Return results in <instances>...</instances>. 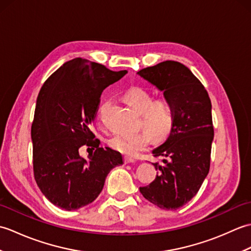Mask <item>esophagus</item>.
Listing matches in <instances>:
<instances>
[{"mask_svg": "<svg viewBox=\"0 0 251 251\" xmlns=\"http://www.w3.org/2000/svg\"><path fill=\"white\" fill-rule=\"evenodd\" d=\"M124 162H125V164H129V163H135L136 161L134 158H131V157H124Z\"/></svg>", "mask_w": 251, "mask_h": 251, "instance_id": "34e87169", "label": "esophagus"}]
</instances>
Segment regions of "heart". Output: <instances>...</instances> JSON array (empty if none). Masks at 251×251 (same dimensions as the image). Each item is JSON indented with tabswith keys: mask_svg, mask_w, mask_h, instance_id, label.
Masks as SVG:
<instances>
[{
	"mask_svg": "<svg viewBox=\"0 0 251 251\" xmlns=\"http://www.w3.org/2000/svg\"><path fill=\"white\" fill-rule=\"evenodd\" d=\"M123 98L140 114V126L150 132L153 138L162 140L169 136L176 121L175 106L172 101L165 97L153 99L150 90L141 86L129 87ZM109 105L110 101L108 100L101 103L96 113V120L98 122L103 119ZM148 133L139 131L134 135L115 134L108 140V145L112 150L126 156H135L150 145L151 135Z\"/></svg>",
	"mask_w": 251,
	"mask_h": 251,
	"instance_id": "b5f03b06",
	"label": "heart"
}]
</instances>
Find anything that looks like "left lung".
<instances>
[{
    "label": "left lung",
    "mask_w": 251,
    "mask_h": 251,
    "mask_svg": "<svg viewBox=\"0 0 251 251\" xmlns=\"http://www.w3.org/2000/svg\"><path fill=\"white\" fill-rule=\"evenodd\" d=\"M138 74L163 90L176 112L167 140L152 151L154 157H163L164 164H154L159 170L155 180L139 190L152 204L175 210L193 199L209 172L214 140L211 101L200 79L178 61H163Z\"/></svg>",
    "instance_id": "left-lung-1"
}]
</instances>
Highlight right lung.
Segmentation results:
<instances>
[{"label": "right lung", "mask_w": 251, "mask_h": 251, "mask_svg": "<svg viewBox=\"0 0 251 251\" xmlns=\"http://www.w3.org/2000/svg\"><path fill=\"white\" fill-rule=\"evenodd\" d=\"M127 73L75 58L46 79L37 96L31 126L34 179L51 204L75 210L97 199L106 176L123 164L121 153L100 148L90 126L103 89ZM92 146L90 161L79 156Z\"/></svg>", "instance_id": "1"}]
</instances>
